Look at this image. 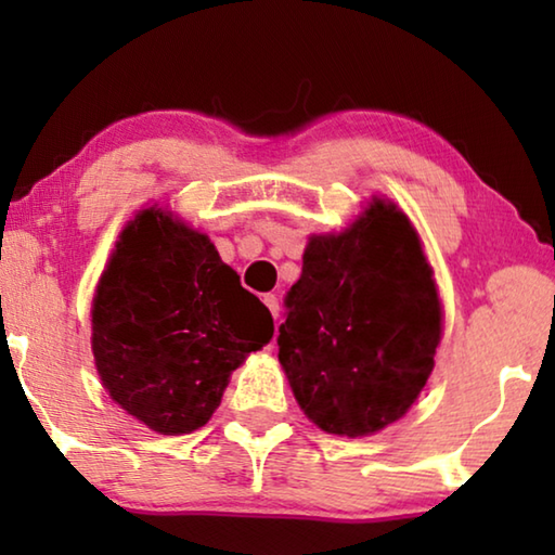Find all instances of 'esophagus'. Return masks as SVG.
I'll return each mask as SVG.
<instances>
[{"instance_id":"obj_1","label":"esophagus","mask_w":555,"mask_h":555,"mask_svg":"<svg viewBox=\"0 0 555 555\" xmlns=\"http://www.w3.org/2000/svg\"><path fill=\"white\" fill-rule=\"evenodd\" d=\"M264 304L271 311V315H274V321H279V298H276V294H264Z\"/></svg>"}]
</instances>
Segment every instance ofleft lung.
<instances>
[{"label":"left lung","instance_id":"obj_1","mask_svg":"<svg viewBox=\"0 0 555 555\" xmlns=\"http://www.w3.org/2000/svg\"><path fill=\"white\" fill-rule=\"evenodd\" d=\"M284 306L279 362L325 434L382 430L426 387L440 304L418 234L393 203L374 198L350 230L311 237Z\"/></svg>","mask_w":555,"mask_h":555}]
</instances>
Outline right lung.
<instances>
[{"label":"right lung","instance_id":"1","mask_svg":"<svg viewBox=\"0 0 555 555\" xmlns=\"http://www.w3.org/2000/svg\"><path fill=\"white\" fill-rule=\"evenodd\" d=\"M271 337L269 308L205 234L156 208L127 224L92 306L100 379L127 413L156 434H191Z\"/></svg>","mask_w":555,"mask_h":555}]
</instances>
